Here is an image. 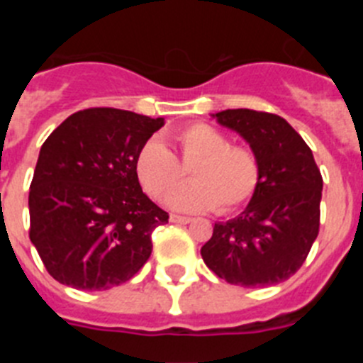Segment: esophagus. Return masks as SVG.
<instances>
[{"label": "esophagus", "mask_w": 363, "mask_h": 363, "mask_svg": "<svg viewBox=\"0 0 363 363\" xmlns=\"http://www.w3.org/2000/svg\"><path fill=\"white\" fill-rule=\"evenodd\" d=\"M171 221L172 223H182V225H185V223H191L192 218L182 216V214H171Z\"/></svg>", "instance_id": "obj_1"}]
</instances>
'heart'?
I'll list each match as a JSON object with an SVG mask.
<instances>
[{
	"label": "heart",
	"instance_id": "obj_1",
	"mask_svg": "<svg viewBox=\"0 0 363 363\" xmlns=\"http://www.w3.org/2000/svg\"><path fill=\"white\" fill-rule=\"evenodd\" d=\"M176 156L162 142L150 140L138 150L134 171L143 191L154 200L171 198L182 211H209L229 214L255 198L262 182L258 154L247 145L230 143L223 130L209 123L185 125L174 134Z\"/></svg>",
	"mask_w": 363,
	"mask_h": 363
}]
</instances>
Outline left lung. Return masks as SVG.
<instances>
[{
    "label": "left lung",
    "instance_id": "left-lung-1",
    "mask_svg": "<svg viewBox=\"0 0 363 363\" xmlns=\"http://www.w3.org/2000/svg\"><path fill=\"white\" fill-rule=\"evenodd\" d=\"M218 121L240 133L258 154L262 182L247 209L214 223L201 247L205 265L230 285L267 287L303 265L320 230L323 179L309 145L284 118L229 108Z\"/></svg>",
    "mask_w": 363,
    "mask_h": 363
}]
</instances>
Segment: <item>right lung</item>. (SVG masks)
<instances>
[{
    "mask_svg": "<svg viewBox=\"0 0 363 363\" xmlns=\"http://www.w3.org/2000/svg\"><path fill=\"white\" fill-rule=\"evenodd\" d=\"M163 125L121 108L74 112L41 145L28 192L30 242L50 277L82 291L125 284L169 214L143 194L134 162Z\"/></svg>",
    "mask_w": 363,
    "mask_h": 363,
    "instance_id": "obj_1",
    "label": "right lung"
}]
</instances>
